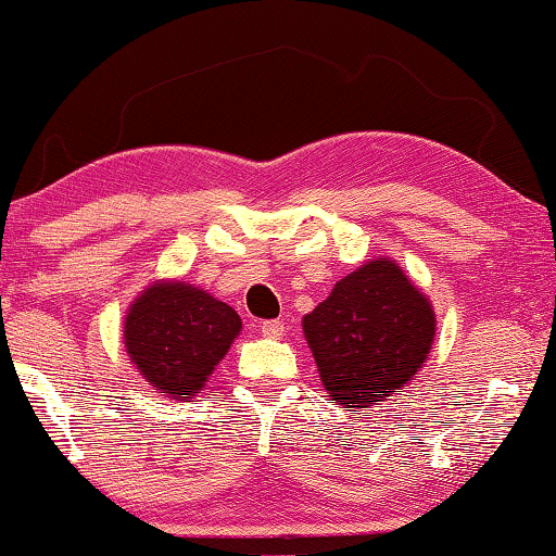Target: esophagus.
<instances>
[{
	"instance_id": "34e87169",
	"label": "esophagus",
	"mask_w": 556,
	"mask_h": 556,
	"mask_svg": "<svg viewBox=\"0 0 556 556\" xmlns=\"http://www.w3.org/2000/svg\"><path fill=\"white\" fill-rule=\"evenodd\" d=\"M285 321H279V318H275V321H262L260 324V331H262V336H267V338H281L285 336Z\"/></svg>"
}]
</instances>
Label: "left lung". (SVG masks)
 <instances>
[{"label":"left lung","mask_w":556,"mask_h":556,"mask_svg":"<svg viewBox=\"0 0 556 556\" xmlns=\"http://www.w3.org/2000/svg\"><path fill=\"white\" fill-rule=\"evenodd\" d=\"M429 299L392 260L338 281L304 316V333L331 397L353 414L407 384L434 343Z\"/></svg>","instance_id":"1"}]
</instances>
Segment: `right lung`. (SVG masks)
<instances>
[{"label": "right lung", "mask_w": 556, "mask_h": 556, "mask_svg": "<svg viewBox=\"0 0 556 556\" xmlns=\"http://www.w3.org/2000/svg\"><path fill=\"white\" fill-rule=\"evenodd\" d=\"M240 328V316L223 301L184 281H162L131 304L125 345L147 382L184 400L203 388Z\"/></svg>", "instance_id": "1"}]
</instances>
